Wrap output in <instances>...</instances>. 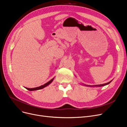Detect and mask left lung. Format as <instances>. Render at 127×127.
<instances>
[{
    "instance_id": "1",
    "label": "left lung",
    "mask_w": 127,
    "mask_h": 127,
    "mask_svg": "<svg viewBox=\"0 0 127 127\" xmlns=\"http://www.w3.org/2000/svg\"><path fill=\"white\" fill-rule=\"evenodd\" d=\"M112 80H111V81H109L108 82H107V83H106V84H102V85H93V86H89V85H85V84H82V85H84L85 86H87V87H103L104 86H105V85H108L110 82H111Z\"/></svg>"
}]
</instances>
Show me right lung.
<instances>
[{"label": "right lung", "mask_w": 127, "mask_h": 127, "mask_svg": "<svg viewBox=\"0 0 127 127\" xmlns=\"http://www.w3.org/2000/svg\"><path fill=\"white\" fill-rule=\"evenodd\" d=\"M54 79V78H53L52 79H51L50 81H48V82H47L46 84H44L43 85L40 86V87H38L34 88H26V89H27V90H29V91H35V90H39V89H43V88H45L46 87H47L48 85H50L51 83V82L53 81Z\"/></svg>", "instance_id": "1"}]
</instances>
